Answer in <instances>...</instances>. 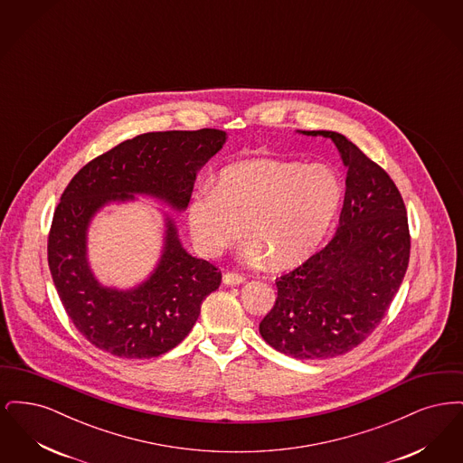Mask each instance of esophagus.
<instances>
[{"mask_svg": "<svg viewBox=\"0 0 463 463\" xmlns=\"http://www.w3.org/2000/svg\"><path fill=\"white\" fill-rule=\"evenodd\" d=\"M222 281H223V285L234 287V285H241V283H244L246 278H244L242 274H238V272H225L223 278H222Z\"/></svg>", "mask_w": 463, "mask_h": 463, "instance_id": "1", "label": "esophagus"}]
</instances>
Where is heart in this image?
I'll return each mask as SVG.
<instances>
[{"label":"heart","mask_w":463,"mask_h":463,"mask_svg":"<svg viewBox=\"0 0 463 463\" xmlns=\"http://www.w3.org/2000/svg\"><path fill=\"white\" fill-rule=\"evenodd\" d=\"M340 203L342 185L330 168L257 157L225 166L213 189L194 193L187 221L204 255L238 241L242 225L251 257L291 269L325 241Z\"/></svg>","instance_id":"1"}]
</instances>
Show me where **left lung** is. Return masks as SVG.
Wrapping results in <instances>:
<instances>
[{"label": "left lung", "instance_id": "8db88e82", "mask_svg": "<svg viewBox=\"0 0 463 463\" xmlns=\"http://www.w3.org/2000/svg\"><path fill=\"white\" fill-rule=\"evenodd\" d=\"M330 137L347 166L345 198L331 241L276 279L278 298L260 323L265 342L297 359L353 351L383 319L410 262V227L387 172L349 138Z\"/></svg>", "mask_w": 463, "mask_h": 463}]
</instances>
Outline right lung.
I'll return each instance as SVG.
<instances>
[{
    "label": "right lung",
    "instance_id": "1",
    "mask_svg": "<svg viewBox=\"0 0 463 463\" xmlns=\"http://www.w3.org/2000/svg\"><path fill=\"white\" fill-rule=\"evenodd\" d=\"M223 142L217 128L142 133L97 156L69 182L50 227L48 265L69 319L97 349L123 359L172 351L193 330L203 300L221 287L222 272L191 257L168 219L155 274L128 291L100 287L87 262L90 219L110 199L132 194L187 208L199 168Z\"/></svg>",
    "mask_w": 463,
    "mask_h": 463
}]
</instances>
